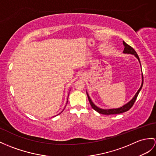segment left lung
I'll return each mask as SVG.
<instances>
[{
	"mask_svg": "<svg viewBox=\"0 0 156 156\" xmlns=\"http://www.w3.org/2000/svg\"><path fill=\"white\" fill-rule=\"evenodd\" d=\"M123 45H124V51H123L124 54L134 55L136 57V58L138 59V62H139V63L140 64V58H139V57H138V55L137 54V53L136 52V51L134 50V49H133L131 46H130V45H128L126 43H125L124 41H123ZM140 67H141V64H140ZM143 83H144V77H143V74L142 73V84H141V86H140V89L137 91V93L135 94V95L134 96V97H133L132 99L130 101H129L128 102H127L126 104H125L124 105L122 106V107H121L120 108H118L103 109V108H101L99 107H97L93 103V102L91 101L88 93L87 92V90H86V93H87V97H88L89 101V102H90V104L91 105V107H92V108L94 110V111H96L97 112H98V113H100V114H102V115H116V114H120V113H122V112H126V111H128V110H130L131 108V107H132L133 105H134V103L135 102L136 98H137V97L140 91L141 90V89L142 88Z\"/></svg>",
	"mask_w": 156,
	"mask_h": 156,
	"instance_id": "obj_1",
	"label": "left lung"
}]
</instances>
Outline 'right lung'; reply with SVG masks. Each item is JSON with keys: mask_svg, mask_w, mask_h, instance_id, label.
I'll return each mask as SVG.
<instances>
[{"mask_svg": "<svg viewBox=\"0 0 156 156\" xmlns=\"http://www.w3.org/2000/svg\"><path fill=\"white\" fill-rule=\"evenodd\" d=\"M68 96H69V94H68ZM67 100H68V98H67ZM63 112V111H62V112ZM59 114H60V113H59Z\"/></svg>", "mask_w": 156, "mask_h": 156, "instance_id": "add662e5", "label": "right lung"}]
</instances>
